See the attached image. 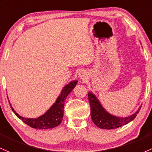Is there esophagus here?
<instances>
[{"mask_svg": "<svg viewBox=\"0 0 152 152\" xmlns=\"http://www.w3.org/2000/svg\"><path fill=\"white\" fill-rule=\"evenodd\" d=\"M79 76H80V77L81 78V79H84V78L85 77V73H84V72L82 71H81L80 72H79Z\"/></svg>", "mask_w": 152, "mask_h": 152, "instance_id": "esophagus-1", "label": "esophagus"}]
</instances>
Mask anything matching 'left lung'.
Here are the masks:
<instances>
[{"label": "left lung", "mask_w": 152, "mask_h": 152, "mask_svg": "<svg viewBox=\"0 0 152 152\" xmlns=\"http://www.w3.org/2000/svg\"><path fill=\"white\" fill-rule=\"evenodd\" d=\"M88 98L91 109V118L94 124L99 128L111 130L118 128L123 125L128 124L136 117L141 107L133 114L126 117H118L111 115L104 109L95 95L91 92H88Z\"/></svg>", "instance_id": "obj_1"}]
</instances>
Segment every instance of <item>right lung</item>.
Instances as JSON below:
<instances>
[{
    "mask_svg": "<svg viewBox=\"0 0 152 152\" xmlns=\"http://www.w3.org/2000/svg\"><path fill=\"white\" fill-rule=\"evenodd\" d=\"M78 81H71L69 84L65 85L62 89V92L60 93V96L57 97L55 103L52 105L50 108L42 116H39L35 119H28V118L22 117L20 116L15 111L12 106L11 105L13 112L15 114L16 116L20 119L23 122L29 125L30 127L36 129H49L57 127L60 124L63 120V110L64 104H65V100L67 96L69 95L70 92L73 90L75 86L77 84Z\"/></svg>",
    "mask_w": 152,
    "mask_h": 152,
    "instance_id": "right-lung-1",
    "label": "right lung"
}]
</instances>
